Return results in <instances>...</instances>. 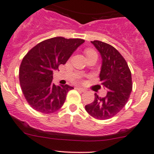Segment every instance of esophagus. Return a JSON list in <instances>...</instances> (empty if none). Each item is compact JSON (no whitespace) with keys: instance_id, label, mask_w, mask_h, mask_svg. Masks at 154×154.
Here are the masks:
<instances>
[{"instance_id":"esophagus-1","label":"esophagus","mask_w":154,"mask_h":154,"mask_svg":"<svg viewBox=\"0 0 154 154\" xmlns=\"http://www.w3.org/2000/svg\"><path fill=\"white\" fill-rule=\"evenodd\" d=\"M77 90H79V91H82V92H85V91H86V90L85 89V88H81V87H77Z\"/></svg>"}]
</instances>
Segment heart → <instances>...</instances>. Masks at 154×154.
Here are the masks:
<instances>
[{
	"label": "heart",
	"instance_id": "obj_1",
	"mask_svg": "<svg viewBox=\"0 0 154 154\" xmlns=\"http://www.w3.org/2000/svg\"><path fill=\"white\" fill-rule=\"evenodd\" d=\"M85 54H86V56H88L90 55V54H93V53H95V51H94V50L90 49V48H87V49L85 51Z\"/></svg>",
	"mask_w": 154,
	"mask_h": 154
}]
</instances>
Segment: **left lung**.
I'll return each instance as SVG.
<instances>
[{
	"label": "left lung",
	"mask_w": 154,
	"mask_h": 154,
	"mask_svg": "<svg viewBox=\"0 0 154 154\" xmlns=\"http://www.w3.org/2000/svg\"><path fill=\"white\" fill-rule=\"evenodd\" d=\"M91 43L101 55L100 78L108 91L105 97L95 94L93 103L86 105L85 108L93 117L107 119L117 114L130 97L131 73L125 60L115 48L100 40H94Z\"/></svg>",
	"instance_id": "1"
}]
</instances>
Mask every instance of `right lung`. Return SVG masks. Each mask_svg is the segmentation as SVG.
I'll list each match as a JSON object with an SVG mask.
<instances>
[{"mask_svg":"<svg viewBox=\"0 0 154 154\" xmlns=\"http://www.w3.org/2000/svg\"><path fill=\"white\" fill-rule=\"evenodd\" d=\"M84 42L82 39L56 37L40 42L26 54L19 69V80L23 94L33 109L51 114L63 106L67 93L74 88L54 85L53 71L66 63Z\"/></svg>","mask_w":154,"mask_h":154,"instance_id":"right-lung-1","label":"right lung"}]
</instances>
